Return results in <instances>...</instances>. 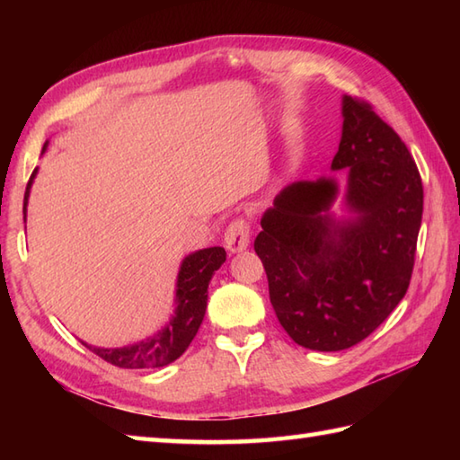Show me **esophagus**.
Here are the masks:
<instances>
[{"label":"esophagus","mask_w":460,"mask_h":460,"mask_svg":"<svg viewBox=\"0 0 460 460\" xmlns=\"http://www.w3.org/2000/svg\"><path fill=\"white\" fill-rule=\"evenodd\" d=\"M251 225L247 219H235L225 231V247L229 252H241L249 247Z\"/></svg>","instance_id":"1"}]
</instances>
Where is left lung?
Segmentation results:
<instances>
[{
    "label": "left lung",
    "instance_id": "left-lung-1",
    "mask_svg": "<svg viewBox=\"0 0 460 460\" xmlns=\"http://www.w3.org/2000/svg\"><path fill=\"white\" fill-rule=\"evenodd\" d=\"M341 140L332 170L348 168L336 221L332 178L287 185L262 215L255 252L270 305L298 346L340 351L366 340L402 302L411 280L423 183L397 132L361 99H341Z\"/></svg>",
    "mask_w": 460,
    "mask_h": 460
}]
</instances>
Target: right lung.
Returning <instances> with one entry per match:
<instances>
[{"instance_id":"1","label":"right lung","mask_w":460,"mask_h":460,"mask_svg":"<svg viewBox=\"0 0 460 460\" xmlns=\"http://www.w3.org/2000/svg\"><path fill=\"white\" fill-rule=\"evenodd\" d=\"M45 150L47 144L43 146V152ZM35 173L37 170H33L25 190L23 219L27 213L29 190H31ZM225 259H227V252H225L223 247L195 251L183 259L178 272V285H175L178 287L175 288V312L172 320L158 334L146 338L138 341V344L124 348H96L84 344V341L83 344L116 367L142 369L172 364V361L178 359L188 349L191 340L198 334L205 316V308H208L209 280L215 275V270L223 265Z\"/></svg>"}]
</instances>
